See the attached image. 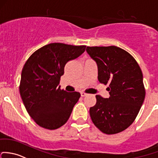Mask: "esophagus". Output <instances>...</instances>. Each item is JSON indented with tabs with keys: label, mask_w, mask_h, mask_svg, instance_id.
I'll list each match as a JSON object with an SVG mask.
<instances>
[{
	"label": "esophagus",
	"mask_w": 158,
	"mask_h": 158,
	"mask_svg": "<svg viewBox=\"0 0 158 158\" xmlns=\"http://www.w3.org/2000/svg\"><path fill=\"white\" fill-rule=\"evenodd\" d=\"M86 95H87V94H86V93L81 92V96H82V97H85Z\"/></svg>",
	"instance_id": "34e87169"
}]
</instances>
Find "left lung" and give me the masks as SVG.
Returning <instances> with one entry per match:
<instances>
[{
	"instance_id": "1",
	"label": "left lung",
	"mask_w": 158,
	"mask_h": 158,
	"mask_svg": "<svg viewBox=\"0 0 158 158\" xmlns=\"http://www.w3.org/2000/svg\"><path fill=\"white\" fill-rule=\"evenodd\" d=\"M86 51L98 66V79L109 85L110 97L96 95L90 107L93 123L107 135L127 129L137 117L145 97L140 66L127 51L116 46L87 47Z\"/></svg>"
}]
</instances>
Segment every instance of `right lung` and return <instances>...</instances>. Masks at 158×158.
Here are the masks:
<instances>
[{
  "label": "right lung",
  "mask_w": 158,
  "mask_h": 158,
  "mask_svg": "<svg viewBox=\"0 0 158 158\" xmlns=\"http://www.w3.org/2000/svg\"><path fill=\"white\" fill-rule=\"evenodd\" d=\"M85 47L51 43L35 51L25 64L19 93L29 116L41 127L58 129L69 118L80 93L61 90L60 79L66 63L79 57Z\"/></svg>",
  "instance_id": "right-lung-1"
}]
</instances>
